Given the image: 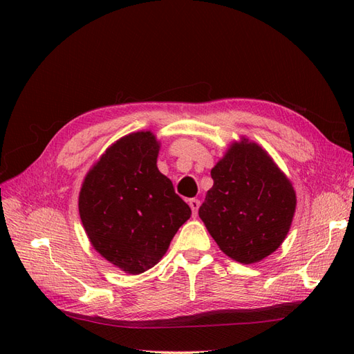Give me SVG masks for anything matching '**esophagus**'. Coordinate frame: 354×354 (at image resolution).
I'll list each match as a JSON object with an SVG mask.
<instances>
[{
    "mask_svg": "<svg viewBox=\"0 0 354 354\" xmlns=\"http://www.w3.org/2000/svg\"><path fill=\"white\" fill-rule=\"evenodd\" d=\"M189 205L192 208V214H194V217L198 216V209L201 207V201L199 199H189Z\"/></svg>",
    "mask_w": 354,
    "mask_h": 354,
    "instance_id": "esophagus-1",
    "label": "esophagus"
}]
</instances>
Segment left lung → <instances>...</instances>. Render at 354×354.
Segmentation results:
<instances>
[{
  "mask_svg": "<svg viewBox=\"0 0 354 354\" xmlns=\"http://www.w3.org/2000/svg\"><path fill=\"white\" fill-rule=\"evenodd\" d=\"M212 187L199 208L218 248L242 264L259 263L285 241L297 196L283 171L255 142L241 137L211 169Z\"/></svg>",
  "mask_w": 354,
  "mask_h": 354,
  "instance_id": "left-lung-1",
  "label": "left lung"
}]
</instances>
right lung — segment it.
<instances>
[{"label": "right lung", "mask_w": 354, "mask_h": 354, "mask_svg": "<svg viewBox=\"0 0 354 354\" xmlns=\"http://www.w3.org/2000/svg\"><path fill=\"white\" fill-rule=\"evenodd\" d=\"M159 145L152 131L121 137L90 168L80 190V217L93 248L130 274L159 263L192 214L156 167Z\"/></svg>", "instance_id": "obj_1"}]
</instances>
